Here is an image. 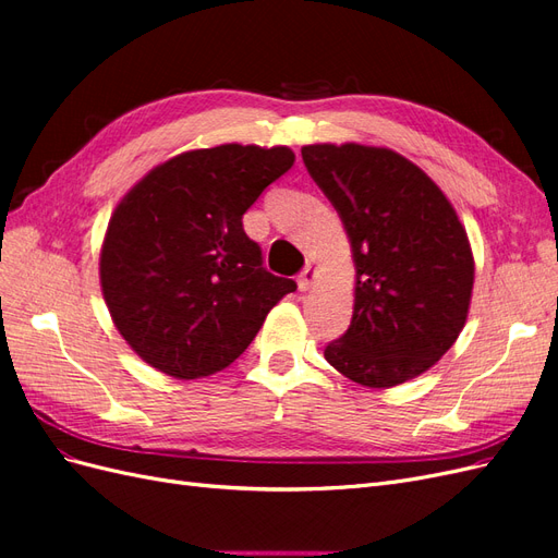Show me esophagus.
<instances>
[{"label":"esophagus","instance_id":"34e87169","mask_svg":"<svg viewBox=\"0 0 558 558\" xmlns=\"http://www.w3.org/2000/svg\"><path fill=\"white\" fill-rule=\"evenodd\" d=\"M314 281H316V267L307 265V267L302 269V272H300V277H298V286H300V291H310Z\"/></svg>","mask_w":558,"mask_h":558}]
</instances>
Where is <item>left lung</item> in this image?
<instances>
[{"label": "left lung", "instance_id": "8db88e82", "mask_svg": "<svg viewBox=\"0 0 558 558\" xmlns=\"http://www.w3.org/2000/svg\"><path fill=\"white\" fill-rule=\"evenodd\" d=\"M302 160L356 263L351 326L326 361L369 388L418 377L465 326L475 281L465 228L433 179L391 148L312 144Z\"/></svg>", "mask_w": 558, "mask_h": 558}]
</instances>
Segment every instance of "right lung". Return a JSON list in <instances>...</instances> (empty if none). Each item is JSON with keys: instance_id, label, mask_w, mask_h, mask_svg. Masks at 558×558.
Masks as SVG:
<instances>
[{"instance_id": "add662e5", "label": "right lung", "mask_w": 558, "mask_h": 558, "mask_svg": "<svg viewBox=\"0 0 558 558\" xmlns=\"http://www.w3.org/2000/svg\"><path fill=\"white\" fill-rule=\"evenodd\" d=\"M289 146L223 144L150 170L116 207L99 281L123 340L177 379L240 359L293 279L263 267L242 216L293 167Z\"/></svg>"}]
</instances>
